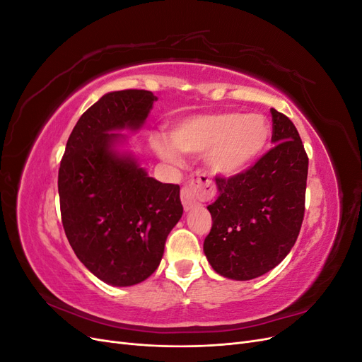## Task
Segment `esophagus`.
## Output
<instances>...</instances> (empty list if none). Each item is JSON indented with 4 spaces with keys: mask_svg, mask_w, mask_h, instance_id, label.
<instances>
[{
    "mask_svg": "<svg viewBox=\"0 0 362 362\" xmlns=\"http://www.w3.org/2000/svg\"><path fill=\"white\" fill-rule=\"evenodd\" d=\"M213 194L214 187L211 185L210 180L204 178L201 173H196L181 190V201L184 205V210H193L194 206H198L201 204V201L211 198Z\"/></svg>",
    "mask_w": 362,
    "mask_h": 362,
    "instance_id": "1",
    "label": "esophagus"
}]
</instances>
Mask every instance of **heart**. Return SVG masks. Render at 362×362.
I'll list each match as a JSON object with an SVG mask.
<instances>
[{
	"instance_id": "1",
	"label": "heart",
	"mask_w": 362,
	"mask_h": 362,
	"mask_svg": "<svg viewBox=\"0 0 362 362\" xmlns=\"http://www.w3.org/2000/svg\"><path fill=\"white\" fill-rule=\"evenodd\" d=\"M272 139V125L258 113L218 112L194 115L170 128V140L152 137L156 154L170 164H180V152L202 156L214 177L235 178L264 156Z\"/></svg>"
}]
</instances>
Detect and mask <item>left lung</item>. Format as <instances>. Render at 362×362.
<instances>
[{
  "instance_id": "obj_1",
  "label": "left lung",
  "mask_w": 362,
  "mask_h": 362,
  "mask_svg": "<svg viewBox=\"0 0 362 362\" xmlns=\"http://www.w3.org/2000/svg\"><path fill=\"white\" fill-rule=\"evenodd\" d=\"M273 146L235 178H216L204 254L218 275L249 281L288 255L305 211L308 157L291 120L272 108Z\"/></svg>"
}]
</instances>
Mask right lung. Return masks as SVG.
Wrapping results in <instances>:
<instances>
[{"instance_id":"add662e5","label":"right lung","mask_w":362,"mask_h":362,"mask_svg":"<svg viewBox=\"0 0 362 362\" xmlns=\"http://www.w3.org/2000/svg\"><path fill=\"white\" fill-rule=\"evenodd\" d=\"M158 100L148 90L101 96L74 127L59 169L62 222L86 269L113 287L148 279L182 216L180 185L148 175L129 149Z\"/></svg>"}]
</instances>
